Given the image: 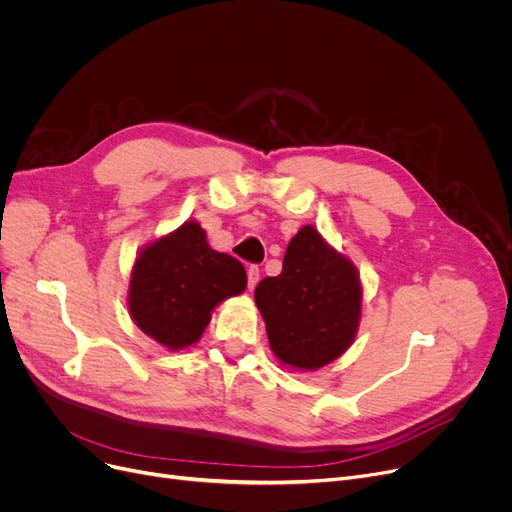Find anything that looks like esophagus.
<instances>
[{
  "label": "esophagus",
  "instance_id": "1",
  "mask_svg": "<svg viewBox=\"0 0 512 512\" xmlns=\"http://www.w3.org/2000/svg\"><path fill=\"white\" fill-rule=\"evenodd\" d=\"M259 278H261V274H259V267L257 265H251L249 270H247V280H249V290H253L257 284H259Z\"/></svg>",
  "mask_w": 512,
  "mask_h": 512
}]
</instances>
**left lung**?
<instances>
[{
  "instance_id": "left-lung-1",
  "label": "left lung",
  "mask_w": 512,
  "mask_h": 512,
  "mask_svg": "<svg viewBox=\"0 0 512 512\" xmlns=\"http://www.w3.org/2000/svg\"><path fill=\"white\" fill-rule=\"evenodd\" d=\"M255 305L278 363L317 371L355 342L363 284L357 265L309 224L288 242L282 274L257 284Z\"/></svg>"
}]
</instances>
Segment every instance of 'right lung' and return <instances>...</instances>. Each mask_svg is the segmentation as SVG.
<instances>
[{
    "mask_svg": "<svg viewBox=\"0 0 512 512\" xmlns=\"http://www.w3.org/2000/svg\"><path fill=\"white\" fill-rule=\"evenodd\" d=\"M247 288L242 263L213 251L193 218L134 257L126 305L137 328L172 353L201 340L213 309Z\"/></svg>",
    "mask_w": 512,
    "mask_h": 512,
    "instance_id": "1",
    "label": "right lung"
}]
</instances>
